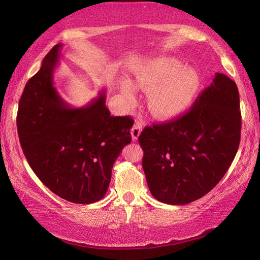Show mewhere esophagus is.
Returning <instances> with one entry per match:
<instances>
[{"label": "esophagus", "mask_w": 260, "mask_h": 260, "mask_svg": "<svg viewBox=\"0 0 260 260\" xmlns=\"http://www.w3.org/2000/svg\"><path fill=\"white\" fill-rule=\"evenodd\" d=\"M142 132V125L140 123H134L133 127H132V137H133L134 141H137V139H139V136L141 134Z\"/></svg>", "instance_id": "1"}]
</instances>
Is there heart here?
Returning <instances> with one entry per match:
<instances>
[{"label":"heart","instance_id":"1","mask_svg":"<svg viewBox=\"0 0 260 260\" xmlns=\"http://www.w3.org/2000/svg\"><path fill=\"white\" fill-rule=\"evenodd\" d=\"M200 76L172 56H158L133 70V79L119 82V90L127 101H134V87L148 91L147 108L157 119L178 117L189 108L200 88Z\"/></svg>","mask_w":260,"mask_h":260}]
</instances>
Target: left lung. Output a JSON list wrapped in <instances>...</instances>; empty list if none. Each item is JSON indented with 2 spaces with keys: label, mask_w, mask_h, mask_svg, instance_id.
Returning a JSON list of instances; mask_svg holds the SVG:
<instances>
[{
  "label": "left lung",
  "mask_w": 260,
  "mask_h": 260,
  "mask_svg": "<svg viewBox=\"0 0 260 260\" xmlns=\"http://www.w3.org/2000/svg\"><path fill=\"white\" fill-rule=\"evenodd\" d=\"M239 103L236 82L217 73L189 112L143 129L142 167L156 200L186 204L219 183L239 147Z\"/></svg>",
  "instance_id": "8db88e82"
}]
</instances>
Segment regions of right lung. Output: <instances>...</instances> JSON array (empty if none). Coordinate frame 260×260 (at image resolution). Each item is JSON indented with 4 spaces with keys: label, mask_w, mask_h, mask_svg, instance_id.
<instances>
[{
    "label": "right lung",
    "mask_w": 260,
    "mask_h": 260,
    "mask_svg": "<svg viewBox=\"0 0 260 260\" xmlns=\"http://www.w3.org/2000/svg\"><path fill=\"white\" fill-rule=\"evenodd\" d=\"M61 47L49 51L26 82L16 125L26 161L42 183L64 200L88 204L106 194L134 120L110 116L105 91L88 106L69 107L52 85Z\"/></svg>",
    "instance_id": "add662e5"
}]
</instances>
